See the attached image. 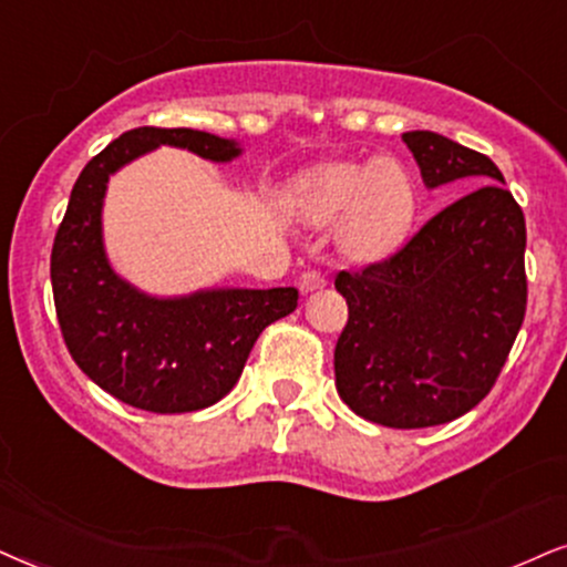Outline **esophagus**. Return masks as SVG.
Returning a JSON list of instances; mask_svg holds the SVG:
<instances>
[{"label":"esophagus","instance_id":"34e87169","mask_svg":"<svg viewBox=\"0 0 567 567\" xmlns=\"http://www.w3.org/2000/svg\"><path fill=\"white\" fill-rule=\"evenodd\" d=\"M300 292H313V290H321L327 285V279H324V275H319V271H303V275H300Z\"/></svg>","mask_w":567,"mask_h":567}]
</instances>
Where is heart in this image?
Returning <instances> with one entry per match:
<instances>
[{"label": "heart", "mask_w": 567, "mask_h": 567, "mask_svg": "<svg viewBox=\"0 0 567 567\" xmlns=\"http://www.w3.org/2000/svg\"><path fill=\"white\" fill-rule=\"evenodd\" d=\"M288 209L311 227L340 221L337 246L350 261L371 264L403 246L419 212V185L398 159L329 162L300 177Z\"/></svg>", "instance_id": "heart-1"}]
</instances>
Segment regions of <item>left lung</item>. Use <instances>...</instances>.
<instances>
[{
  "instance_id": "8db88e82",
  "label": "left lung",
  "mask_w": 567,
  "mask_h": 567,
  "mask_svg": "<svg viewBox=\"0 0 567 567\" xmlns=\"http://www.w3.org/2000/svg\"><path fill=\"white\" fill-rule=\"evenodd\" d=\"M426 188L471 190L386 261L340 271L348 324L334 384L361 419L424 429L489 395L526 313V219L489 156L432 131L403 133Z\"/></svg>"
}]
</instances>
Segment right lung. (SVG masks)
I'll list each match as a JSON object with an SVG mask.
<instances>
[{"instance_id":"1","label":"right lung","mask_w":567,"mask_h":567,"mask_svg":"<svg viewBox=\"0 0 567 567\" xmlns=\"http://www.w3.org/2000/svg\"><path fill=\"white\" fill-rule=\"evenodd\" d=\"M159 146L227 164L243 146L190 127H135L85 164L52 248L56 319L70 355L123 403L190 413L233 390L264 327L298 306L296 288H204L152 296L114 271L104 248V196L114 172Z\"/></svg>"}]
</instances>
